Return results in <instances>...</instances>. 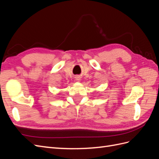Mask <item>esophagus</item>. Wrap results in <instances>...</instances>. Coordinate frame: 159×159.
<instances>
[{"label": "esophagus", "mask_w": 159, "mask_h": 159, "mask_svg": "<svg viewBox=\"0 0 159 159\" xmlns=\"http://www.w3.org/2000/svg\"><path fill=\"white\" fill-rule=\"evenodd\" d=\"M75 78H76V80H78V81H80V78H79L78 76H77Z\"/></svg>", "instance_id": "esophagus-1"}]
</instances>
